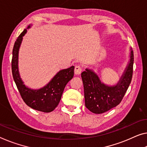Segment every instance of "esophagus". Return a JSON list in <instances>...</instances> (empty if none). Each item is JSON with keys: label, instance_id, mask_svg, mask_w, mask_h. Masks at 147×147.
<instances>
[{"label": "esophagus", "instance_id": "esophagus-1", "mask_svg": "<svg viewBox=\"0 0 147 147\" xmlns=\"http://www.w3.org/2000/svg\"><path fill=\"white\" fill-rule=\"evenodd\" d=\"M81 71H82V67H81L80 66H76L75 67V69H74V71H75V74H77V75H79L81 73Z\"/></svg>", "mask_w": 147, "mask_h": 147}]
</instances>
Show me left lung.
<instances>
[{
  "label": "left lung",
  "mask_w": 147,
  "mask_h": 147,
  "mask_svg": "<svg viewBox=\"0 0 147 147\" xmlns=\"http://www.w3.org/2000/svg\"><path fill=\"white\" fill-rule=\"evenodd\" d=\"M129 51L127 66L116 85L104 83L92 69L86 68L81 73L85 107L92 113L102 114L121 102L132 79L134 57L132 49L130 48Z\"/></svg>",
  "instance_id": "1"
}]
</instances>
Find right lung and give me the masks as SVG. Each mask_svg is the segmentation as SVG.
Returning <instances> with one entry per match:
<instances>
[{
    "instance_id": "obj_1",
    "label": "right lung",
    "mask_w": 147,
    "mask_h": 147,
    "mask_svg": "<svg viewBox=\"0 0 147 147\" xmlns=\"http://www.w3.org/2000/svg\"><path fill=\"white\" fill-rule=\"evenodd\" d=\"M32 25L25 29L18 37L12 51V72L13 80L22 99L28 107L42 112H51L59 104L64 89L67 83L73 78L74 66L61 69L46 85L39 89L28 87L24 84L20 75L18 68V56L20 46L23 37Z\"/></svg>"
}]
</instances>
